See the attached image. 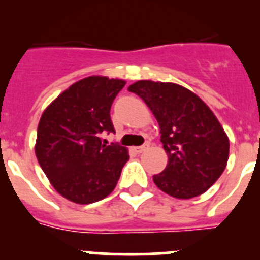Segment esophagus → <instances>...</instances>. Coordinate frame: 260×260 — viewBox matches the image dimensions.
<instances>
[{"mask_svg":"<svg viewBox=\"0 0 260 260\" xmlns=\"http://www.w3.org/2000/svg\"><path fill=\"white\" fill-rule=\"evenodd\" d=\"M147 148H148V144H144V146L135 147L134 150H135V152H137V153H142V152H144V151H146Z\"/></svg>","mask_w":260,"mask_h":260,"instance_id":"obj_1","label":"esophagus"}]
</instances>
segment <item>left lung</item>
Masks as SVG:
<instances>
[{"mask_svg":"<svg viewBox=\"0 0 260 260\" xmlns=\"http://www.w3.org/2000/svg\"><path fill=\"white\" fill-rule=\"evenodd\" d=\"M128 91L143 99L160 126L168 164L153 176L155 185L177 199L207 191L229 157V138L210 107L190 89L171 82L138 80Z\"/></svg>","mask_w":260,"mask_h":260,"instance_id":"8db88e82","label":"left lung"}]
</instances>
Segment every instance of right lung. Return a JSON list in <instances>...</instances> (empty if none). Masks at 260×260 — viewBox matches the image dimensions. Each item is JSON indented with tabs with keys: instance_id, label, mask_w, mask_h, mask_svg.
<instances>
[{
	"instance_id": "right-lung-1",
	"label": "right lung",
	"mask_w": 260,
	"mask_h": 260,
	"mask_svg": "<svg viewBox=\"0 0 260 260\" xmlns=\"http://www.w3.org/2000/svg\"><path fill=\"white\" fill-rule=\"evenodd\" d=\"M123 79L91 75L59 93L41 114L35 153L50 185L77 204L107 198L117 185L128 151L102 143L114 133L110 107Z\"/></svg>"
}]
</instances>
